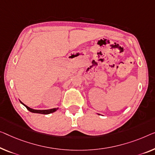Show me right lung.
<instances>
[{"instance_id":"right-lung-1","label":"right lung","mask_w":155,"mask_h":155,"mask_svg":"<svg viewBox=\"0 0 155 155\" xmlns=\"http://www.w3.org/2000/svg\"><path fill=\"white\" fill-rule=\"evenodd\" d=\"M21 103L23 105H24L25 107H26L27 109L29 110V111H31L32 113H36V114H51V113L55 112V110H57L58 109V108H51V109H48V110H35V109H33V108H29L28 107H27L26 105H25L24 104H23L21 101Z\"/></svg>"}]
</instances>
